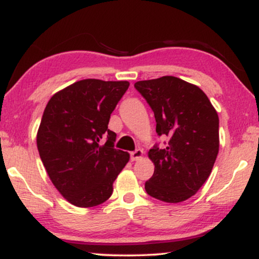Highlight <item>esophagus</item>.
I'll return each mask as SVG.
<instances>
[{
  "label": "esophagus",
  "mask_w": 259,
  "mask_h": 259,
  "mask_svg": "<svg viewBox=\"0 0 259 259\" xmlns=\"http://www.w3.org/2000/svg\"><path fill=\"white\" fill-rule=\"evenodd\" d=\"M142 156H143L142 149H136L135 152H132V154H130V159H132V161H137V160H140Z\"/></svg>",
  "instance_id": "obj_1"
}]
</instances>
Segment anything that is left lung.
Here are the masks:
<instances>
[{"label":"left lung","instance_id":"1","mask_svg":"<svg viewBox=\"0 0 259 259\" xmlns=\"http://www.w3.org/2000/svg\"><path fill=\"white\" fill-rule=\"evenodd\" d=\"M135 88L152 107L163 148L149 149L155 166L145 189L152 197L179 203L194 196L210 176L219 153V116L205 93L176 76L137 81Z\"/></svg>","mask_w":259,"mask_h":259}]
</instances>
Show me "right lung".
Listing matches in <instances>:
<instances>
[{"label":"right lung","mask_w":259,"mask_h":259,"mask_svg":"<svg viewBox=\"0 0 259 259\" xmlns=\"http://www.w3.org/2000/svg\"><path fill=\"white\" fill-rule=\"evenodd\" d=\"M129 84L86 78L58 91L45 107L37 133L39 155L55 188L76 207L107 201L129 161V153L113 148L117 135L107 129Z\"/></svg>","instance_id":"add662e5"}]
</instances>
